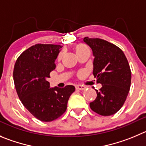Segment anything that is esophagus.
Here are the masks:
<instances>
[{
    "label": "esophagus",
    "instance_id": "esophagus-1",
    "mask_svg": "<svg viewBox=\"0 0 146 146\" xmlns=\"http://www.w3.org/2000/svg\"><path fill=\"white\" fill-rule=\"evenodd\" d=\"M76 88L77 90H81V91H83V90H85L86 87L84 86H81V85H78L76 86Z\"/></svg>",
    "mask_w": 146,
    "mask_h": 146
}]
</instances>
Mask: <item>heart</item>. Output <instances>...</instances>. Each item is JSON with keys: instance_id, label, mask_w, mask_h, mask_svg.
I'll list each match as a JSON object with an SVG mask.
<instances>
[{"instance_id": "b5f03b06", "label": "heart", "mask_w": 146, "mask_h": 146, "mask_svg": "<svg viewBox=\"0 0 146 146\" xmlns=\"http://www.w3.org/2000/svg\"><path fill=\"white\" fill-rule=\"evenodd\" d=\"M76 53H77V54H80L86 51H90V50L86 45H85V44H78V45L76 47ZM62 52L60 53L59 55H58V59L60 60L61 58H62Z\"/></svg>"}]
</instances>
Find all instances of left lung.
<instances>
[{
  "mask_svg": "<svg viewBox=\"0 0 146 146\" xmlns=\"http://www.w3.org/2000/svg\"><path fill=\"white\" fill-rule=\"evenodd\" d=\"M93 51V74L102 85L97 96L90 103L94 112L110 116L123 106L131 84V70L128 61L119 47L99 38L84 39Z\"/></svg>",
  "mask_w": 146,
  "mask_h": 146,
  "instance_id": "1",
  "label": "left lung"
}]
</instances>
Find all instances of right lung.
Returning <instances> with one entry per match:
<instances>
[{
	"label": "right lung",
	"instance_id": "add662e5",
	"mask_svg": "<svg viewBox=\"0 0 146 146\" xmlns=\"http://www.w3.org/2000/svg\"><path fill=\"white\" fill-rule=\"evenodd\" d=\"M61 45L36 44L23 52L13 68V81L17 94L25 108L42 122H51L66 111L71 85L64 88H50L47 81L55 68Z\"/></svg>",
	"mask_w": 146,
	"mask_h": 146
}]
</instances>
